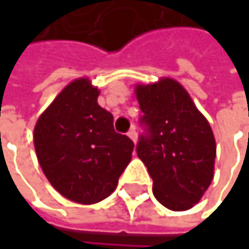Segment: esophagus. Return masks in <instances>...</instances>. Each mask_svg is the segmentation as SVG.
<instances>
[{"instance_id":"1","label":"esophagus","mask_w":249,"mask_h":249,"mask_svg":"<svg viewBox=\"0 0 249 249\" xmlns=\"http://www.w3.org/2000/svg\"><path fill=\"white\" fill-rule=\"evenodd\" d=\"M128 137H129L134 142H137V131H135V126H132V128L128 131Z\"/></svg>"}]
</instances>
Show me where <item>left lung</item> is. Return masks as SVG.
Wrapping results in <instances>:
<instances>
[{"label":"left lung","mask_w":249,"mask_h":249,"mask_svg":"<svg viewBox=\"0 0 249 249\" xmlns=\"http://www.w3.org/2000/svg\"><path fill=\"white\" fill-rule=\"evenodd\" d=\"M135 93L144 129L135 148L153 178L154 196L167 209H190L213 178L212 128L173 79L137 86Z\"/></svg>","instance_id":"left-lung-1"}]
</instances>
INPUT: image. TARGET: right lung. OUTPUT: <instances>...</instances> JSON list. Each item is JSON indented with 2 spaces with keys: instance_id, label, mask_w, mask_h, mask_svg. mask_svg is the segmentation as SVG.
<instances>
[{
  "instance_id": "1",
  "label": "right lung",
  "mask_w": 249,
  "mask_h": 249,
  "mask_svg": "<svg viewBox=\"0 0 249 249\" xmlns=\"http://www.w3.org/2000/svg\"><path fill=\"white\" fill-rule=\"evenodd\" d=\"M88 79L68 85L34 128L38 163L52 186L77 203L108 197L131 161L134 142L114 129V117L98 105Z\"/></svg>"
}]
</instances>
